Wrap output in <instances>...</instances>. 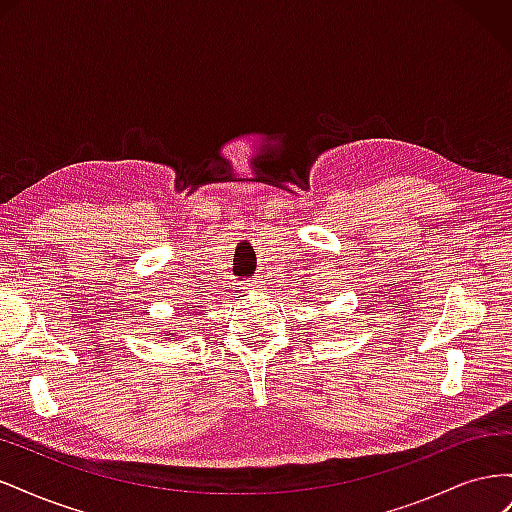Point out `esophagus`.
I'll use <instances>...</instances> for the list:
<instances>
[{
    "mask_svg": "<svg viewBox=\"0 0 512 512\" xmlns=\"http://www.w3.org/2000/svg\"><path fill=\"white\" fill-rule=\"evenodd\" d=\"M256 288H258V282H254V280L247 284V290H256Z\"/></svg>",
    "mask_w": 512,
    "mask_h": 512,
    "instance_id": "esophagus-1",
    "label": "esophagus"
}]
</instances>
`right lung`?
Listing matches in <instances>:
<instances>
[{
	"label": "right lung",
	"mask_w": 512,
	"mask_h": 512,
	"mask_svg": "<svg viewBox=\"0 0 512 512\" xmlns=\"http://www.w3.org/2000/svg\"><path fill=\"white\" fill-rule=\"evenodd\" d=\"M170 337H175V335H170Z\"/></svg>",
	"instance_id": "right-lung-1"
}]
</instances>
